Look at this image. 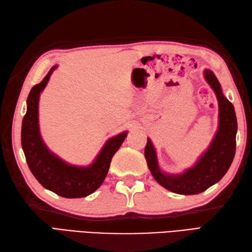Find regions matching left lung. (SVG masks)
Segmentation results:
<instances>
[{"label":"left lung","instance_id":"8db88e82","mask_svg":"<svg viewBox=\"0 0 252 252\" xmlns=\"http://www.w3.org/2000/svg\"><path fill=\"white\" fill-rule=\"evenodd\" d=\"M204 78L217 97L219 124L211 145L197 163L181 174H165L159 168L155 147L149 138L145 145L144 156L152 175L158 184L174 193L188 195L205 191L222 179L235 155L237 121L234 107L222 94L218 79L212 70L205 69Z\"/></svg>","mask_w":252,"mask_h":252}]
</instances>
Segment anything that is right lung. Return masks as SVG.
<instances>
[{
  "label": "right lung",
  "mask_w": 252,
  "mask_h": 252,
  "mask_svg": "<svg viewBox=\"0 0 252 252\" xmlns=\"http://www.w3.org/2000/svg\"><path fill=\"white\" fill-rule=\"evenodd\" d=\"M57 65L49 70L44 80L34 85L27 100V113L21 128V145L31 172L46 189L63 198H83L100 187L109 171L110 162L127 137V131L109 139L93 163L78 167L65 162L52 152L41 139L38 124V101Z\"/></svg>",
  "instance_id": "1"
}]
</instances>
